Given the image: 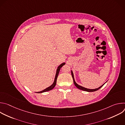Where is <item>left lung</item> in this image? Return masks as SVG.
Returning a JSON list of instances; mask_svg holds the SVG:
<instances>
[{
  "mask_svg": "<svg viewBox=\"0 0 125 125\" xmlns=\"http://www.w3.org/2000/svg\"><path fill=\"white\" fill-rule=\"evenodd\" d=\"M71 74H72V78H73V82H74V84L75 85V86L79 89H80V90H81L82 91H85V92H95V91H96L97 90H98L99 88H100L104 84H103L101 86H100V87H99L98 88H95V89H88V88H85L83 86H82L80 85H79L78 84H77L76 83V82H75V79H74V74H73V71L71 70Z\"/></svg>",
  "mask_w": 125,
  "mask_h": 125,
  "instance_id": "1",
  "label": "left lung"
}]
</instances>
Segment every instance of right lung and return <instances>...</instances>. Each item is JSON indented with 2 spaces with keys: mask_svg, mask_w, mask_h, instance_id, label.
I'll return each mask as SVG.
<instances>
[{
  "mask_svg": "<svg viewBox=\"0 0 125 125\" xmlns=\"http://www.w3.org/2000/svg\"><path fill=\"white\" fill-rule=\"evenodd\" d=\"M65 64V63H62L61 64H60L57 68V70H56V75H55V79H54V82H53V83L50 85L49 86V87H47L46 88L44 89V90L42 91H41V92H36V93H44V92H48V91H49L51 90H52V89L54 88L56 84V81H57V77H58V74H59V71H60V70L61 69V68Z\"/></svg>",
  "mask_w": 125,
  "mask_h": 125,
  "instance_id": "obj_1",
  "label": "right lung"
}]
</instances>
